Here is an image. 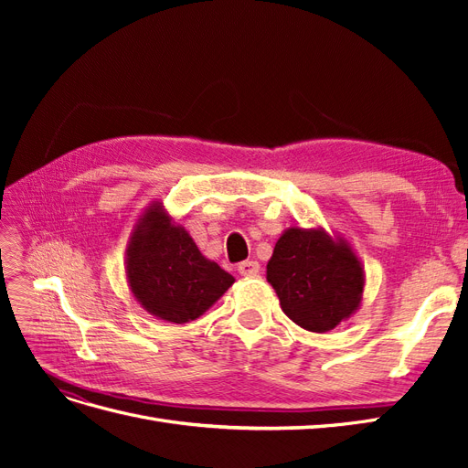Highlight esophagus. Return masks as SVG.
I'll return each instance as SVG.
<instances>
[{
	"instance_id": "obj_1",
	"label": "esophagus",
	"mask_w": 468,
	"mask_h": 468,
	"mask_svg": "<svg viewBox=\"0 0 468 468\" xmlns=\"http://www.w3.org/2000/svg\"><path fill=\"white\" fill-rule=\"evenodd\" d=\"M260 271H261L260 263H258V261H253V260L242 261V263L238 265V273H239V275H244V277H256V275H260Z\"/></svg>"
}]
</instances>
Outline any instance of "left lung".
I'll use <instances>...</instances> for the list:
<instances>
[{
	"label": "left lung",
	"mask_w": 468,
	"mask_h": 468,
	"mask_svg": "<svg viewBox=\"0 0 468 468\" xmlns=\"http://www.w3.org/2000/svg\"><path fill=\"white\" fill-rule=\"evenodd\" d=\"M267 282L275 289L282 313L301 328L322 334L357 313L365 271L344 236L291 226L267 261Z\"/></svg>",
	"instance_id": "left-lung-1"
}]
</instances>
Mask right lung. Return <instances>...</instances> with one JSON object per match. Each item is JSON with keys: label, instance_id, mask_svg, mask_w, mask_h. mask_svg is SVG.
Wrapping results in <instances>:
<instances>
[{"label": "right lung", "instance_id": "obj_1", "mask_svg": "<svg viewBox=\"0 0 468 468\" xmlns=\"http://www.w3.org/2000/svg\"><path fill=\"white\" fill-rule=\"evenodd\" d=\"M124 271L138 304L172 324L203 316L234 282L230 273L203 256L160 201H152L138 217L126 244Z\"/></svg>", "mask_w": 468, "mask_h": 468}]
</instances>
